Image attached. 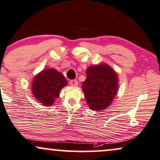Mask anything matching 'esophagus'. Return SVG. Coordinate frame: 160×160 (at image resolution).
I'll list each match as a JSON object with an SVG mask.
<instances>
[{
    "instance_id": "1",
    "label": "esophagus",
    "mask_w": 160,
    "mask_h": 160,
    "mask_svg": "<svg viewBox=\"0 0 160 160\" xmlns=\"http://www.w3.org/2000/svg\"><path fill=\"white\" fill-rule=\"evenodd\" d=\"M69 85L70 86H74V87H76V86H78V80H71V81L69 82Z\"/></svg>"
}]
</instances>
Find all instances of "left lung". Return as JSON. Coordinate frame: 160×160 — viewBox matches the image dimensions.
Here are the masks:
<instances>
[{"instance_id":"1","label":"left lung","mask_w":160,"mask_h":160,"mask_svg":"<svg viewBox=\"0 0 160 160\" xmlns=\"http://www.w3.org/2000/svg\"><path fill=\"white\" fill-rule=\"evenodd\" d=\"M87 78L82 88L86 102L92 110L106 109L118 91V79L116 72L106 63H99L86 69Z\"/></svg>"}]
</instances>
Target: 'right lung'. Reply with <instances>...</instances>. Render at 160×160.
Wrapping results in <instances>:
<instances>
[{
  "instance_id": "add662e5",
  "label": "right lung",
  "mask_w": 160,
  "mask_h": 160,
  "mask_svg": "<svg viewBox=\"0 0 160 160\" xmlns=\"http://www.w3.org/2000/svg\"><path fill=\"white\" fill-rule=\"evenodd\" d=\"M67 86V81L62 74L55 69H46L34 77L32 82L33 97L44 106L52 105L59 92Z\"/></svg>"
}]
</instances>
